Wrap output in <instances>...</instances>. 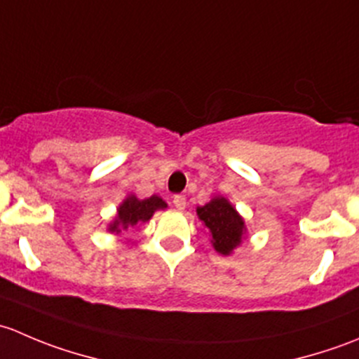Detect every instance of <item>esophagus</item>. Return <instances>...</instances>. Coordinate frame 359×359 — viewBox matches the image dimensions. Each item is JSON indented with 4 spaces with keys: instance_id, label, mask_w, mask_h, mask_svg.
<instances>
[{
    "instance_id": "1",
    "label": "esophagus",
    "mask_w": 359,
    "mask_h": 359,
    "mask_svg": "<svg viewBox=\"0 0 359 359\" xmlns=\"http://www.w3.org/2000/svg\"><path fill=\"white\" fill-rule=\"evenodd\" d=\"M173 206H175L177 210H184L186 208V198L180 196V194H177V196H173Z\"/></svg>"
}]
</instances>
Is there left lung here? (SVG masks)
<instances>
[{
    "label": "left lung",
    "instance_id": "left-lung-1",
    "mask_svg": "<svg viewBox=\"0 0 359 359\" xmlns=\"http://www.w3.org/2000/svg\"><path fill=\"white\" fill-rule=\"evenodd\" d=\"M198 219L210 234V243L220 255H231L247 238V224L227 198L213 196L196 208Z\"/></svg>",
    "mask_w": 359,
    "mask_h": 359
}]
</instances>
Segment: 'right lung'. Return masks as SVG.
<instances>
[{"label": "right lung", "instance_id": "1", "mask_svg": "<svg viewBox=\"0 0 359 359\" xmlns=\"http://www.w3.org/2000/svg\"><path fill=\"white\" fill-rule=\"evenodd\" d=\"M166 208H168V205L158 194H153V196L146 198V200H139L135 194H128L116 208V215L109 222V226H107V231L111 234H119L121 231H128L130 227L149 222L154 212Z\"/></svg>", "mask_w": 359, "mask_h": 359}]
</instances>
